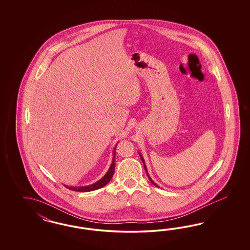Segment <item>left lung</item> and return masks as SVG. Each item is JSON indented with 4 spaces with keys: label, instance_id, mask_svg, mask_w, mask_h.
<instances>
[{
    "label": "left lung",
    "instance_id": "obj_1",
    "mask_svg": "<svg viewBox=\"0 0 250 250\" xmlns=\"http://www.w3.org/2000/svg\"><path fill=\"white\" fill-rule=\"evenodd\" d=\"M139 155H140V154H139ZM140 157H141V159H142V161H143V163H144V164H145L144 159H143V158H142V156H141V155H140ZM144 167H145V169H146V175H147V177H148V178H149V180H150V182H151L152 183H153V184H154V185H156V186H157V187H159V186H158V185H157V184H156V183H155V182H153V181H152L151 179H150V177H149V175H148V173H147V170H146V167L145 166V165H144Z\"/></svg>",
    "mask_w": 250,
    "mask_h": 250
}]
</instances>
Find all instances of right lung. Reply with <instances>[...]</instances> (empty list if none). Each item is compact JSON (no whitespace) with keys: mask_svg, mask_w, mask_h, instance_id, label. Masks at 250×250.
<instances>
[{"mask_svg":"<svg viewBox=\"0 0 250 250\" xmlns=\"http://www.w3.org/2000/svg\"><path fill=\"white\" fill-rule=\"evenodd\" d=\"M114 150H115V148H114ZM114 153L113 162L111 164V167H110L108 172L99 182H95L94 184L90 185V186H85V187H68V186H65V187H67L68 189H71V190H74V191H84V192H87V191L95 190V189H98L100 188H102V187H104V186H105L106 184L111 181V179H112V177H113V175L114 173V167H115V162H114L115 161V154Z\"/></svg>","mask_w":250,"mask_h":250,"instance_id":"right-lung-1","label":"right lung"}]
</instances>
